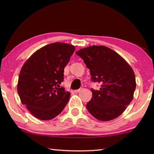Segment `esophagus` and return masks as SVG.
<instances>
[{
  "instance_id": "34e87169",
  "label": "esophagus",
  "mask_w": 154,
  "mask_h": 154,
  "mask_svg": "<svg viewBox=\"0 0 154 154\" xmlns=\"http://www.w3.org/2000/svg\"><path fill=\"white\" fill-rule=\"evenodd\" d=\"M80 91H81V89L75 90H72V92H73V93H78V92H79Z\"/></svg>"
}]
</instances>
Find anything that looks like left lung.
Returning a JSON list of instances; mask_svg holds the SVG:
<instances>
[{
	"mask_svg": "<svg viewBox=\"0 0 154 154\" xmlns=\"http://www.w3.org/2000/svg\"><path fill=\"white\" fill-rule=\"evenodd\" d=\"M75 54L90 69L92 81L102 84L99 90H92V99L86 108L99 121L116 119L133 99L136 88L133 69L121 55L106 46H90Z\"/></svg>",
	"mask_w": 154,
	"mask_h": 154,
	"instance_id": "obj_1",
	"label": "left lung"
}]
</instances>
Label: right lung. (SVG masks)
I'll list each match as a JSON object with an SVG mask.
<instances>
[{
	"instance_id": "obj_1",
	"label": "right lung",
	"mask_w": 154,
	"mask_h": 154,
	"mask_svg": "<svg viewBox=\"0 0 154 154\" xmlns=\"http://www.w3.org/2000/svg\"><path fill=\"white\" fill-rule=\"evenodd\" d=\"M75 50L72 45L54 43L35 51L21 69L17 83L20 100L33 116L54 119L69 102L70 92L60 87L64 69Z\"/></svg>"
}]
</instances>
